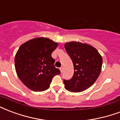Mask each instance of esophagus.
Listing matches in <instances>:
<instances>
[{"mask_svg": "<svg viewBox=\"0 0 120 120\" xmlns=\"http://www.w3.org/2000/svg\"><path fill=\"white\" fill-rule=\"evenodd\" d=\"M59 70H60L61 72V73H62V71H63V68L61 67V68H59Z\"/></svg>", "mask_w": 120, "mask_h": 120, "instance_id": "esophagus-1", "label": "esophagus"}]
</instances>
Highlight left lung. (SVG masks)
Instances as JSON below:
<instances>
[{
  "label": "left lung",
  "instance_id": "8db88e82",
  "mask_svg": "<svg viewBox=\"0 0 120 120\" xmlns=\"http://www.w3.org/2000/svg\"><path fill=\"white\" fill-rule=\"evenodd\" d=\"M66 52L71 59L73 76L64 80V87L68 91L80 92L91 87L101 71L102 58L98 50L89 44L70 42L64 44Z\"/></svg>",
  "mask_w": 120,
  "mask_h": 120
}]
</instances>
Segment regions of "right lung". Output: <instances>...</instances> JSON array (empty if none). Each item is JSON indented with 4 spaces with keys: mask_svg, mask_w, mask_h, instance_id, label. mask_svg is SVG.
Listing matches in <instances>:
<instances>
[{
    "mask_svg": "<svg viewBox=\"0 0 120 120\" xmlns=\"http://www.w3.org/2000/svg\"><path fill=\"white\" fill-rule=\"evenodd\" d=\"M57 45L49 38L39 37L19 47L14 59L15 69L19 80L28 89L35 92L45 90L53 77L61 73L51 56Z\"/></svg>",
    "mask_w": 120,
    "mask_h": 120,
    "instance_id": "add662e5",
    "label": "right lung"
}]
</instances>
